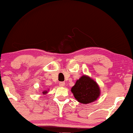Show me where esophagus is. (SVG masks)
Masks as SVG:
<instances>
[{
  "mask_svg": "<svg viewBox=\"0 0 133 133\" xmlns=\"http://www.w3.org/2000/svg\"><path fill=\"white\" fill-rule=\"evenodd\" d=\"M65 85V82H61L59 83V85L61 87H64Z\"/></svg>",
  "mask_w": 133,
  "mask_h": 133,
  "instance_id": "obj_1",
  "label": "esophagus"
}]
</instances>
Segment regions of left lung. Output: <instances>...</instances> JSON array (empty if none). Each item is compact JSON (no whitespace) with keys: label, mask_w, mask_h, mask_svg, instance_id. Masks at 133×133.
I'll use <instances>...</instances> for the list:
<instances>
[{"label":"left lung","mask_w":133,"mask_h":133,"mask_svg":"<svg viewBox=\"0 0 133 133\" xmlns=\"http://www.w3.org/2000/svg\"><path fill=\"white\" fill-rule=\"evenodd\" d=\"M71 91L75 99L83 104L93 102L101 96L99 85L87 75H83L77 80Z\"/></svg>","instance_id":"obj_1"}]
</instances>
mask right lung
<instances>
[{
  "label": "right lung",
  "mask_w": 133,
  "mask_h": 133,
  "mask_svg": "<svg viewBox=\"0 0 133 133\" xmlns=\"http://www.w3.org/2000/svg\"><path fill=\"white\" fill-rule=\"evenodd\" d=\"M42 93H43V94H46L47 93H48V91L47 90H45V91H43L42 92Z\"/></svg>",
  "instance_id": "right-lung-1"
}]
</instances>
